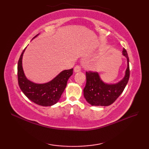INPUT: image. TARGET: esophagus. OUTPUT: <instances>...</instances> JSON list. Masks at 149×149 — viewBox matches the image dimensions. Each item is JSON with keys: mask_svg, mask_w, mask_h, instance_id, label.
Masks as SVG:
<instances>
[{"mask_svg": "<svg viewBox=\"0 0 149 149\" xmlns=\"http://www.w3.org/2000/svg\"><path fill=\"white\" fill-rule=\"evenodd\" d=\"M81 70V66L80 65H76L74 68L75 72H79Z\"/></svg>", "mask_w": 149, "mask_h": 149, "instance_id": "34e87169", "label": "esophagus"}]
</instances>
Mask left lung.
<instances>
[{
	"label": "left lung",
	"instance_id": "1",
	"mask_svg": "<svg viewBox=\"0 0 149 149\" xmlns=\"http://www.w3.org/2000/svg\"><path fill=\"white\" fill-rule=\"evenodd\" d=\"M123 54L127 59V68L125 75L123 79L115 84H107L100 80L96 72H86V84L84 88V96L86 101L92 106H107L112 104L118 99L127 85L129 75V59L127 52L125 49Z\"/></svg>",
	"mask_w": 149,
	"mask_h": 149
}]
</instances>
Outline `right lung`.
<instances>
[{
    "instance_id": "add662e5",
    "label": "right lung",
    "mask_w": 149,
    "mask_h": 149,
    "mask_svg": "<svg viewBox=\"0 0 149 149\" xmlns=\"http://www.w3.org/2000/svg\"><path fill=\"white\" fill-rule=\"evenodd\" d=\"M21 54L18 62L17 75L20 88L25 95L32 102L42 106H50L58 102L67 84L69 77L73 74V68L63 70L53 80L45 84H35L26 77L22 68Z\"/></svg>"
}]
</instances>
